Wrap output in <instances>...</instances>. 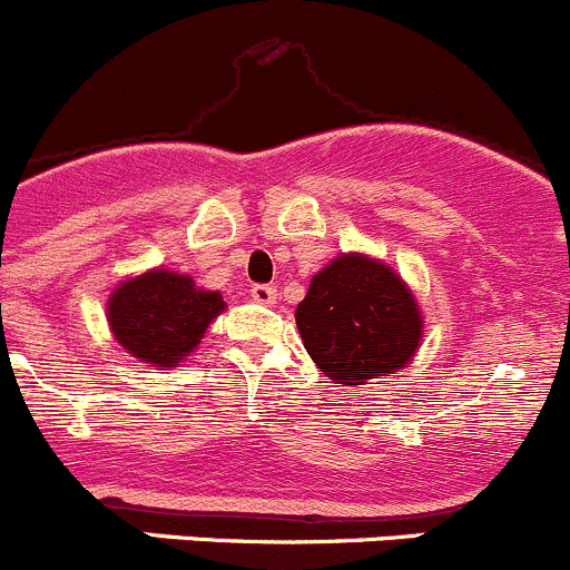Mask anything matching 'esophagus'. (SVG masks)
<instances>
[{
  "instance_id": "1",
  "label": "esophagus",
  "mask_w": 570,
  "mask_h": 570,
  "mask_svg": "<svg viewBox=\"0 0 570 570\" xmlns=\"http://www.w3.org/2000/svg\"><path fill=\"white\" fill-rule=\"evenodd\" d=\"M252 298L257 304H274L277 302V287L274 285H252Z\"/></svg>"
}]
</instances>
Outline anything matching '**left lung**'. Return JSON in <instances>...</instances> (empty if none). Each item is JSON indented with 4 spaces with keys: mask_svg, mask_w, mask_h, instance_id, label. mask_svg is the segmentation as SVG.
I'll use <instances>...</instances> for the list:
<instances>
[{
    "mask_svg": "<svg viewBox=\"0 0 570 570\" xmlns=\"http://www.w3.org/2000/svg\"><path fill=\"white\" fill-rule=\"evenodd\" d=\"M296 326L313 363L337 387L368 385L404 368L421 346L419 302L382 261L352 252L309 279Z\"/></svg>",
    "mask_w": 570,
    "mask_h": 570,
    "instance_id": "left-lung-1",
    "label": "left lung"
}]
</instances>
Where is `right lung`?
I'll list each match as a JSON object with an SVG mask.
<instances>
[{
    "instance_id": "obj_1",
    "label": "right lung",
    "mask_w": 570,
    "mask_h": 570,
    "mask_svg": "<svg viewBox=\"0 0 570 570\" xmlns=\"http://www.w3.org/2000/svg\"><path fill=\"white\" fill-rule=\"evenodd\" d=\"M227 307L222 293L202 291L185 274L151 268L124 279L107 302L112 337L140 363L177 368Z\"/></svg>"
}]
</instances>
